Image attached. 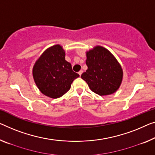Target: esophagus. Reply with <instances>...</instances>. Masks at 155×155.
<instances>
[{
	"mask_svg": "<svg viewBox=\"0 0 155 155\" xmlns=\"http://www.w3.org/2000/svg\"><path fill=\"white\" fill-rule=\"evenodd\" d=\"M82 73H83V70H80L79 71H78V74H79L80 76L82 74Z\"/></svg>",
	"mask_w": 155,
	"mask_h": 155,
	"instance_id": "1",
	"label": "esophagus"
}]
</instances>
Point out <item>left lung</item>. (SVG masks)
<instances>
[{"mask_svg":"<svg viewBox=\"0 0 155 155\" xmlns=\"http://www.w3.org/2000/svg\"><path fill=\"white\" fill-rule=\"evenodd\" d=\"M87 70L81 74L92 92L100 96L116 92L122 84L123 70L107 48L96 46L86 51Z\"/></svg>","mask_w":155,"mask_h":155,"instance_id":"left-lung-1","label":"left lung"}]
</instances>
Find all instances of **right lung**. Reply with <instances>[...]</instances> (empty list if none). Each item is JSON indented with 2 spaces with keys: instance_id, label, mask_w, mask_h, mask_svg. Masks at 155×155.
<instances>
[{
  "instance_id": "right-lung-1",
  "label": "right lung",
  "mask_w": 155,
  "mask_h": 155,
  "mask_svg": "<svg viewBox=\"0 0 155 155\" xmlns=\"http://www.w3.org/2000/svg\"><path fill=\"white\" fill-rule=\"evenodd\" d=\"M34 81L40 91L52 99L64 95L79 75L72 71L71 64L65 61V51L55 45L44 51L33 68Z\"/></svg>"
}]
</instances>
